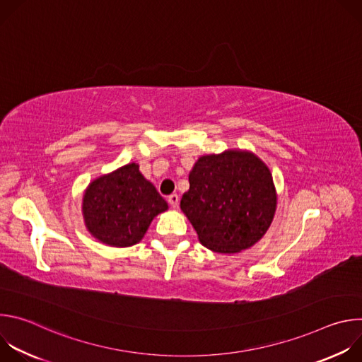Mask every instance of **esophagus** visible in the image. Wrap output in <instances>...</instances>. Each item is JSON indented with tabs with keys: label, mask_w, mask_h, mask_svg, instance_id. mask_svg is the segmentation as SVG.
I'll return each mask as SVG.
<instances>
[{
	"label": "esophagus",
	"mask_w": 362,
	"mask_h": 362,
	"mask_svg": "<svg viewBox=\"0 0 362 362\" xmlns=\"http://www.w3.org/2000/svg\"><path fill=\"white\" fill-rule=\"evenodd\" d=\"M168 202H169V204L172 206V208H177V204H179V196H177L176 193H173V194H170V196L168 197Z\"/></svg>",
	"instance_id": "obj_1"
}]
</instances>
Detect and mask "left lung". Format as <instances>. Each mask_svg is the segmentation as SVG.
<instances>
[{
  "instance_id": "obj_1",
  "label": "left lung",
  "mask_w": 362,
  "mask_h": 362,
  "mask_svg": "<svg viewBox=\"0 0 362 362\" xmlns=\"http://www.w3.org/2000/svg\"><path fill=\"white\" fill-rule=\"evenodd\" d=\"M180 209L203 246L236 253L253 246L271 226L276 190L268 166L246 150L197 159L189 173Z\"/></svg>"
}]
</instances>
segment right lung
<instances>
[{
    "label": "right lung",
    "mask_w": 362,
    "mask_h": 362,
    "mask_svg": "<svg viewBox=\"0 0 362 362\" xmlns=\"http://www.w3.org/2000/svg\"><path fill=\"white\" fill-rule=\"evenodd\" d=\"M166 200L140 173L137 163L94 179L83 196L87 230L101 243L127 247L139 243Z\"/></svg>",
    "instance_id": "1"
}]
</instances>
